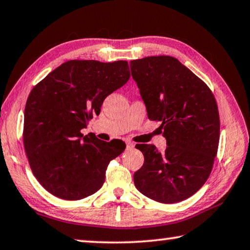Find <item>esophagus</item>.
Instances as JSON below:
<instances>
[{"instance_id": "34e87169", "label": "esophagus", "mask_w": 250, "mask_h": 250, "mask_svg": "<svg viewBox=\"0 0 250 250\" xmlns=\"http://www.w3.org/2000/svg\"><path fill=\"white\" fill-rule=\"evenodd\" d=\"M125 145H126V149H133V147H134L133 143L130 142V141H126Z\"/></svg>"}]
</instances>
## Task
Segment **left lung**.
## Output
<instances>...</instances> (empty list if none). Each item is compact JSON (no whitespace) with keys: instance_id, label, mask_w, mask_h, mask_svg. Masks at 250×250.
<instances>
[{"instance_id":"1","label":"left lung","mask_w":250,"mask_h":250,"mask_svg":"<svg viewBox=\"0 0 250 250\" xmlns=\"http://www.w3.org/2000/svg\"><path fill=\"white\" fill-rule=\"evenodd\" d=\"M131 75L150 120L161 121L167 149L137 145L145 155L135 188L164 204L184 201L208 179L219 141L216 100L207 84L176 58L150 56L130 62Z\"/></svg>"}]
</instances>
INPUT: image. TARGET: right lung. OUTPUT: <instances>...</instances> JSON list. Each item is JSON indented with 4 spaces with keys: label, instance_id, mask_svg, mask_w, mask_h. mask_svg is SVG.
I'll return each mask as SVG.
<instances>
[{
    "label": "right lung",
    "instance_id": "add662e5",
    "mask_svg": "<svg viewBox=\"0 0 250 250\" xmlns=\"http://www.w3.org/2000/svg\"><path fill=\"white\" fill-rule=\"evenodd\" d=\"M130 78L128 62L68 61L33 88L24 112V147L45 189L67 201L103 186L109 162L125 149L121 140L83 135L104 100Z\"/></svg>",
    "mask_w": 250,
    "mask_h": 250
}]
</instances>
